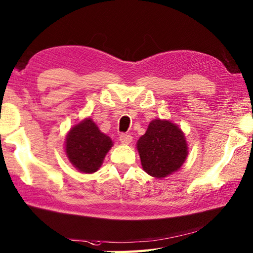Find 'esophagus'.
Listing matches in <instances>:
<instances>
[{"label":"esophagus","mask_w":253,"mask_h":253,"mask_svg":"<svg viewBox=\"0 0 253 253\" xmlns=\"http://www.w3.org/2000/svg\"><path fill=\"white\" fill-rule=\"evenodd\" d=\"M119 139L122 144H130L132 142V136L128 134H121Z\"/></svg>","instance_id":"esophagus-1"}]
</instances>
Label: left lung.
Here are the masks:
<instances>
[{
    "instance_id": "left-lung-1",
    "label": "left lung",
    "mask_w": 253,
    "mask_h": 253,
    "mask_svg": "<svg viewBox=\"0 0 253 253\" xmlns=\"http://www.w3.org/2000/svg\"><path fill=\"white\" fill-rule=\"evenodd\" d=\"M136 148L143 170L157 178L178 171L188 156V144L182 128L166 119L150 121Z\"/></svg>"
}]
</instances>
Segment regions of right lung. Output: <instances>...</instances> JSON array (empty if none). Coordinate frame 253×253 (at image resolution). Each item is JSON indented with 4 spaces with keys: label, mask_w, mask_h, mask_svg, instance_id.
I'll use <instances>...</instances> for the list:
<instances>
[{
    "label": "right lung",
    "mask_w": 253,
    "mask_h": 253,
    "mask_svg": "<svg viewBox=\"0 0 253 253\" xmlns=\"http://www.w3.org/2000/svg\"><path fill=\"white\" fill-rule=\"evenodd\" d=\"M112 139L99 130L91 118H84L70 127L65 139V154L76 169L85 174L99 170Z\"/></svg>",
    "instance_id": "add662e5"
}]
</instances>
